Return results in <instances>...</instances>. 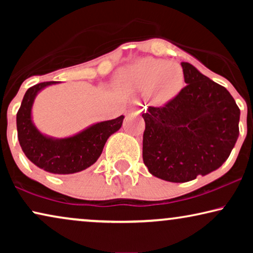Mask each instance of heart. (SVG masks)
<instances>
[{"instance_id":"1","label":"heart","mask_w":253,"mask_h":253,"mask_svg":"<svg viewBox=\"0 0 253 253\" xmlns=\"http://www.w3.org/2000/svg\"><path fill=\"white\" fill-rule=\"evenodd\" d=\"M121 92L133 93L151 91L159 101L175 98L184 85V72L177 63H168L158 58H143L122 69L115 77Z\"/></svg>"}]
</instances>
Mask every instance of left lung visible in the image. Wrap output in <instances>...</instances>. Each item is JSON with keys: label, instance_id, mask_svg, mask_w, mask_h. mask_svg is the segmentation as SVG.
<instances>
[{"label": "left lung", "instance_id": "obj_1", "mask_svg": "<svg viewBox=\"0 0 253 253\" xmlns=\"http://www.w3.org/2000/svg\"><path fill=\"white\" fill-rule=\"evenodd\" d=\"M185 87L143 114V160L148 171L184 183L220 168L240 134V108L226 87L182 62Z\"/></svg>", "mask_w": 253, "mask_h": 253}]
</instances>
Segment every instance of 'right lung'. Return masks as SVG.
<instances>
[{
  "instance_id": "1",
  "label": "right lung",
  "mask_w": 253,
  "mask_h": 253,
  "mask_svg": "<svg viewBox=\"0 0 253 253\" xmlns=\"http://www.w3.org/2000/svg\"><path fill=\"white\" fill-rule=\"evenodd\" d=\"M56 83H39L26 91L17 113L18 140L27 159L39 168L53 174H74L98 160L107 139L122 126L124 116L96 123L69 138L55 139L44 136L34 126L31 110L38 93Z\"/></svg>"
}]
</instances>
